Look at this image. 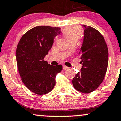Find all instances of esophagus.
Here are the masks:
<instances>
[{
    "mask_svg": "<svg viewBox=\"0 0 121 121\" xmlns=\"http://www.w3.org/2000/svg\"><path fill=\"white\" fill-rule=\"evenodd\" d=\"M69 68L67 67V66H65V65L63 66V69L64 70H67V69H68Z\"/></svg>",
    "mask_w": 121,
    "mask_h": 121,
    "instance_id": "esophagus-1",
    "label": "esophagus"
}]
</instances>
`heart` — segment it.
<instances>
[{"instance_id":"b5f03b06","label":"heart","mask_w":121,"mask_h":121,"mask_svg":"<svg viewBox=\"0 0 121 121\" xmlns=\"http://www.w3.org/2000/svg\"><path fill=\"white\" fill-rule=\"evenodd\" d=\"M63 34L68 42L72 40L78 41L83 34V30L78 26H68L63 30Z\"/></svg>"}]
</instances>
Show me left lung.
<instances>
[{
	"instance_id": "8db88e82",
	"label": "left lung",
	"mask_w": 121,
	"mask_h": 121,
	"mask_svg": "<svg viewBox=\"0 0 121 121\" xmlns=\"http://www.w3.org/2000/svg\"><path fill=\"white\" fill-rule=\"evenodd\" d=\"M84 36L80 52L81 71L76 74L72 84L77 91L88 94L98 88L105 77L108 52L104 37L96 29L83 25Z\"/></svg>"
}]
</instances>
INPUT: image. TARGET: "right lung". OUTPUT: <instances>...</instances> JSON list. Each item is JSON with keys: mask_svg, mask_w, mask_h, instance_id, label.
<instances>
[{"mask_svg": "<svg viewBox=\"0 0 121 121\" xmlns=\"http://www.w3.org/2000/svg\"><path fill=\"white\" fill-rule=\"evenodd\" d=\"M60 33V27L37 26L25 33L19 41L16 50L18 71L24 84L34 94L50 92L55 86L56 76L63 69L61 65H51L43 60L54 37Z\"/></svg>", "mask_w": 121, "mask_h": 121, "instance_id": "1", "label": "right lung"}]
</instances>
